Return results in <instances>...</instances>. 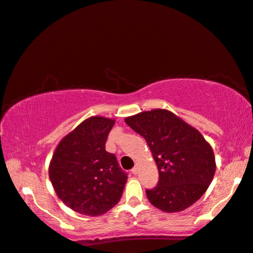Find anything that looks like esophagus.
Here are the masks:
<instances>
[{"mask_svg":"<svg viewBox=\"0 0 253 253\" xmlns=\"http://www.w3.org/2000/svg\"><path fill=\"white\" fill-rule=\"evenodd\" d=\"M137 172H139V166H137V164H135V167H134L133 169H132V173L136 174Z\"/></svg>","mask_w":253,"mask_h":253,"instance_id":"esophagus-1","label":"esophagus"}]
</instances>
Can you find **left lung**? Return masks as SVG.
Wrapping results in <instances>:
<instances>
[{
	"instance_id": "left-lung-1",
	"label": "left lung",
	"mask_w": 253,
	"mask_h": 253,
	"mask_svg": "<svg viewBox=\"0 0 253 253\" xmlns=\"http://www.w3.org/2000/svg\"><path fill=\"white\" fill-rule=\"evenodd\" d=\"M125 123L144 137L157 166V186L146 190L153 206L177 213L203 197L213 180L216 163L211 144L199 130L164 109L127 117Z\"/></svg>"
}]
</instances>
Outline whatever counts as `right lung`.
<instances>
[{
	"instance_id": "add662e5",
	"label": "right lung",
	"mask_w": 253,
	"mask_h": 253,
	"mask_svg": "<svg viewBox=\"0 0 253 253\" xmlns=\"http://www.w3.org/2000/svg\"><path fill=\"white\" fill-rule=\"evenodd\" d=\"M114 123L105 117L87 118L60 141L49 162V179L56 195L80 214H105L123 195L127 174L114 154L105 150Z\"/></svg>"
}]
</instances>
